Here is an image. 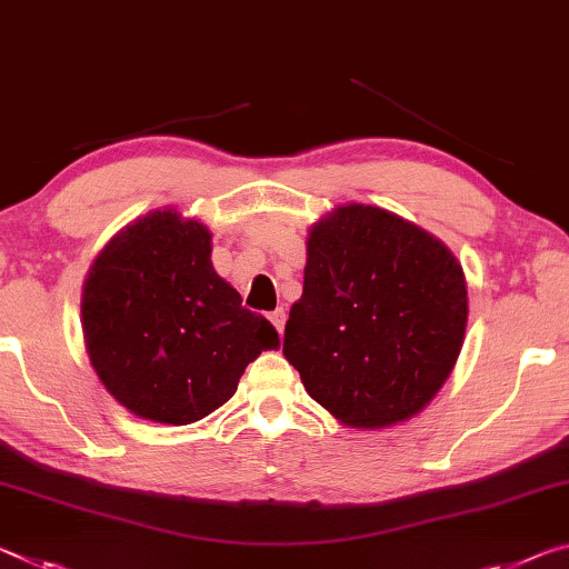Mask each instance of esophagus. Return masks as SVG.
I'll return each mask as SVG.
<instances>
[{
  "label": "esophagus",
  "instance_id": "obj_1",
  "mask_svg": "<svg viewBox=\"0 0 569 569\" xmlns=\"http://www.w3.org/2000/svg\"><path fill=\"white\" fill-rule=\"evenodd\" d=\"M269 322H272L274 328H277V332L282 335V332H284V322H287V312H284V307H277L274 312H269Z\"/></svg>",
  "mask_w": 569,
  "mask_h": 569
}]
</instances>
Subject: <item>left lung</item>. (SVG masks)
Returning a JSON list of instances; mask_svg holds the SVG:
<instances>
[{
  "mask_svg": "<svg viewBox=\"0 0 569 569\" xmlns=\"http://www.w3.org/2000/svg\"><path fill=\"white\" fill-rule=\"evenodd\" d=\"M467 318V279L443 241L386 209L346 203L310 229L282 352L340 423L386 428L439 393Z\"/></svg>",
  "mask_w": 569,
  "mask_h": 569,
  "instance_id": "obj_1",
  "label": "left lung"
}]
</instances>
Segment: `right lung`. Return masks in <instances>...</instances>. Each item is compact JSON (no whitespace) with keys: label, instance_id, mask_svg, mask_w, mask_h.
I'll use <instances>...</instances> for the list:
<instances>
[{"label":"right lung","instance_id":"obj_1","mask_svg":"<svg viewBox=\"0 0 569 569\" xmlns=\"http://www.w3.org/2000/svg\"><path fill=\"white\" fill-rule=\"evenodd\" d=\"M82 332L110 396L146 421H201L234 396L244 368L279 335L213 272L211 234L158 209L128 223L92 262Z\"/></svg>","mask_w":569,"mask_h":569}]
</instances>
